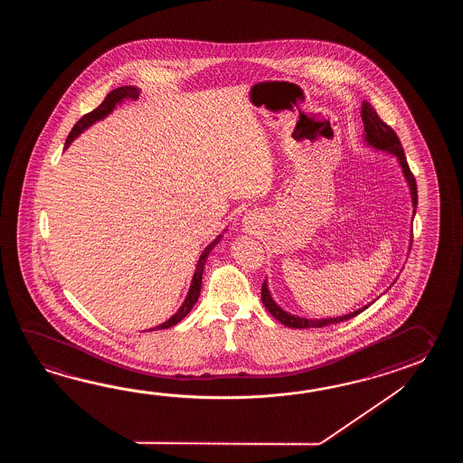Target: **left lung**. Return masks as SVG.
<instances>
[{"label":"left lung","mask_w":463,"mask_h":463,"mask_svg":"<svg viewBox=\"0 0 463 463\" xmlns=\"http://www.w3.org/2000/svg\"><path fill=\"white\" fill-rule=\"evenodd\" d=\"M361 118H363V122H364L363 142H364L365 146L373 148L375 152L389 154V156L397 158V164H399V167L402 170L405 184H407L409 192H411V200H412L413 208L412 218L415 217V208H417V185H415V178H413L412 172H411V168L407 165V158H405V154H403L401 140H399L397 134L393 132L392 128H389L384 120H381L374 108H373L367 100H363ZM411 246H412V230H411V245H409V251H411ZM261 301H263L266 309L269 311V315L273 316L275 319H278L281 325L288 326V327H295V329H306V327H325V326L347 321V319L354 317V316L359 315V313H363L364 309H367L369 306L374 303L375 299L373 303L363 306V307L355 309L353 313H347V315L311 319V317L291 315V313L285 311V309L273 299V296L269 293V288H268V279H265V283L261 286Z\"/></svg>","instance_id":"obj_1"}]
</instances>
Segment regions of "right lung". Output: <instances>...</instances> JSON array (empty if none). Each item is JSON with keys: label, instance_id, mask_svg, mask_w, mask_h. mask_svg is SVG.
I'll return each instance as SVG.
<instances>
[{"label": "right lung", "instance_id": "right-lung-1", "mask_svg": "<svg viewBox=\"0 0 463 463\" xmlns=\"http://www.w3.org/2000/svg\"><path fill=\"white\" fill-rule=\"evenodd\" d=\"M138 94H140V89L136 88V86H122V88L114 89L112 92H109L108 98L102 100V104L99 106L98 109H94L92 112H89L86 114L84 118H80V120L76 122V126L72 128V130L70 132V136L66 138V144H64V150L70 147L71 144H72V140L74 138H78L84 130H88L90 126H94L96 122L99 120H102V118H108L110 116L112 112H114V109L120 106L124 100H128V99H136L138 98ZM227 232V228L223 230V233ZM222 235H218L212 243H208L207 248L202 251V255L198 258L197 266H195V271H194V278H192V281H190V288H188L187 296H185V299H184V303L182 306L178 307L177 313L175 315L170 316L165 323H162V325L156 326V327H150L147 331H156V329H167V327H172V326L177 325L180 323L185 316L192 311V307L195 306V303L198 301V296H200V288H202V275H203V268H205V263H207V258L210 253H212V250L215 248V245L220 243V240H222Z\"/></svg>", "mask_w": 463, "mask_h": 463}]
</instances>
